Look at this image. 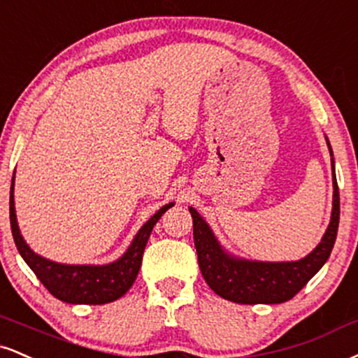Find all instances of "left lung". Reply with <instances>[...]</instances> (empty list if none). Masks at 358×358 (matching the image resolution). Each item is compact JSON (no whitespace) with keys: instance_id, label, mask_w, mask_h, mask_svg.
Here are the masks:
<instances>
[{"instance_id":"obj_1","label":"left lung","mask_w":358,"mask_h":358,"mask_svg":"<svg viewBox=\"0 0 358 358\" xmlns=\"http://www.w3.org/2000/svg\"><path fill=\"white\" fill-rule=\"evenodd\" d=\"M325 140L331 157L334 201H331L329 227L320 243L307 257L295 262H258L231 255L218 242L203 217L193 206L188 208L193 218V240H195L201 275L208 287L222 299L243 305L283 303L294 299L329 260L337 238L340 196L337 176H335L334 152L329 138L325 136Z\"/></svg>"}]
</instances>
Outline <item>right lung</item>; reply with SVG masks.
Wrapping results in <instances>:
<instances>
[{"label": "right lung", "mask_w": 358, "mask_h": 358, "mask_svg": "<svg viewBox=\"0 0 358 358\" xmlns=\"http://www.w3.org/2000/svg\"><path fill=\"white\" fill-rule=\"evenodd\" d=\"M15 175H13L10 192V222L13 238L20 255L33 270L46 290L58 300L73 305H103L118 300L130 290L136 275L140 272L141 258L153 227L162 215L175 203L163 205L157 213L138 230L130 247L118 260L106 265H66L38 255L21 235L15 210Z\"/></svg>", "instance_id": "right-lung-1"}]
</instances>
